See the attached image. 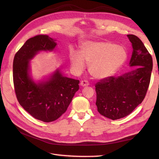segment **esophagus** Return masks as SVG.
Here are the masks:
<instances>
[{"label": "esophagus", "instance_id": "1", "mask_svg": "<svg viewBox=\"0 0 159 159\" xmlns=\"http://www.w3.org/2000/svg\"><path fill=\"white\" fill-rule=\"evenodd\" d=\"M89 85V82L87 80H83L80 82V85L81 87H85V86H88Z\"/></svg>", "mask_w": 159, "mask_h": 159}]
</instances>
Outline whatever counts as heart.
Instances as JSON below:
<instances>
[{"label": "heart", "mask_w": 159, "mask_h": 159, "mask_svg": "<svg viewBox=\"0 0 159 159\" xmlns=\"http://www.w3.org/2000/svg\"><path fill=\"white\" fill-rule=\"evenodd\" d=\"M127 58L123 47L106 41H86L80 46V53L70 52L72 66L78 71L84 70L85 61L90 74L96 79L112 76L121 68Z\"/></svg>", "instance_id": "heart-1"}]
</instances>
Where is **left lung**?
<instances>
[{
  "label": "left lung",
  "mask_w": 159,
  "mask_h": 159,
  "mask_svg": "<svg viewBox=\"0 0 159 159\" xmlns=\"http://www.w3.org/2000/svg\"><path fill=\"white\" fill-rule=\"evenodd\" d=\"M127 37L133 48L129 65L137 67L122 75L101 80L95 86L98 112L112 120L131 113L142 103L150 84L152 56L137 36L129 34Z\"/></svg>",
  "instance_id": "obj_1"
}]
</instances>
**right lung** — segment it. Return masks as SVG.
I'll list each match as a JSON object with an SVG mask.
<instances>
[{
	"instance_id": "obj_1",
	"label": "right lung",
	"mask_w": 159,
	"mask_h": 159,
	"mask_svg": "<svg viewBox=\"0 0 159 159\" xmlns=\"http://www.w3.org/2000/svg\"><path fill=\"white\" fill-rule=\"evenodd\" d=\"M56 40L40 34L26 40L13 60V82L19 103L36 119L49 123L64 114L79 89L80 81L62 75L57 70L46 81L36 83L29 75L30 60L40 51H52Z\"/></svg>"
}]
</instances>
